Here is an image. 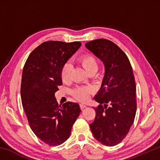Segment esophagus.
Wrapping results in <instances>:
<instances>
[{"mask_svg":"<svg viewBox=\"0 0 160 160\" xmlns=\"http://www.w3.org/2000/svg\"><path fill=\"white\" fill-rule=\"evenodd\" d=\"M80 107L81 110H83L86 107V105L85 104H80Z\"/></svg>","mask_w":160,"mask_h":160,"instance_id":"esophagus-1","label":"esophagus"}]
</instances>
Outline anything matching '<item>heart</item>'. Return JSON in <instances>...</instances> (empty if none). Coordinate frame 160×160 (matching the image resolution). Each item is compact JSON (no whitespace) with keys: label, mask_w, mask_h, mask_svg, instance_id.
Here are the masks:
<instances>
[{"label":"heart","mask_w":160,"mask_h":160,"mask_svg":"<svg viewBox=\"0 0 160 160\" xmlns=\"http://www.w3.org/2000/svg\"><path fill=\"white\" fill-rule=\"evenodd\" d=\"M79 62L90 74H94L99 68V63L93 54L85 53L80 57ZM71 64L66 63L63 65L61 70V77L64 82H68L71 79ZM93 92V89L89 86H79L72 91L75 98L80 102H85L89 99L90 94Z\"/></svg>","instance_id":"obj_1"}]
</instances>
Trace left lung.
I'll return each instance as SVG.
<instances>
[{
    "instance_id": "1",
    "label": "left lung",
    "mask_w": 160,
    "mask_h": 160,
    "mask_svg": "<svg viewBox=\"0 0 160 160\" xmlns=\"http://www.w3.org/2000/svg\"><path fill=\"white\" fill-rule=\"evenodd\" d=\"M100 58L105 74L99 92L94 97L99 103L90 124L94 137L107 146L118 145L128 134L136 113V85L126 54L112 41L95 39L85 44Z\"/></svg>"
}]
</instances>
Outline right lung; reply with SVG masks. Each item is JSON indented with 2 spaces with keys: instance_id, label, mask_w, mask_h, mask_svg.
<instances>
[{
  "instance_id": "right-lung-1",
  "label": "right lung",
  "mask_w": 160,
  "mask_h": 160,
  "mask_svg": "<svg viewBox=\"0 0 160 160\" xmlns=\"http://www.w3.org/2000/svg\"><path fill=\"white\" fill-rule=\"evenodd\" d=\"M80 42H43L29 54L23 68L21 99L29 125L38 138L50 146L68 138L81 112L78 103L58 105L56 92L62 85L61 70L80 47Z\"/></svg>"
}]
</instances>
